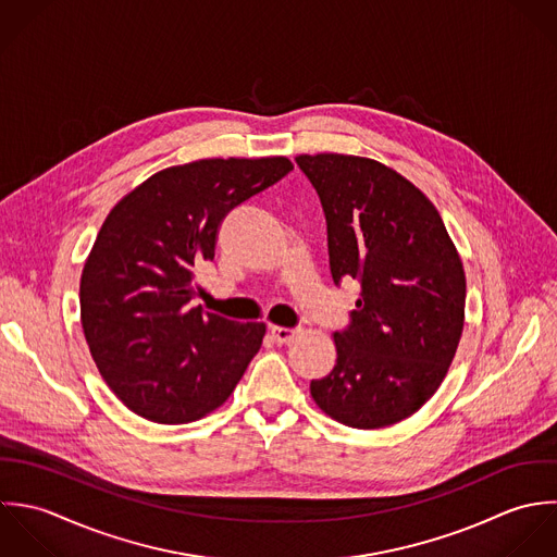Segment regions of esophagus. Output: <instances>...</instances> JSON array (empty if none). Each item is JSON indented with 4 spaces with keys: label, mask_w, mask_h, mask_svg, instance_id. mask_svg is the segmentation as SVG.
Instances as JSON below:
<instances>
[{
    "label": "esophagus",
    "mask_w": 557,
    "mask_h": 557,
    "mask_svg": "<svg viewBox=\"0 0 557 557\" xmlns=\"http://www.w3.org/2000/svg\"><path fill=\"white\" fill-rule=\"evenodd\" d=\"M299 334V330H290V327H271V335L277 344H288L290 339H295V335Z\"/></svg>",
    "instance_id": "esophagus-1"
}]
</instances>
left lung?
<instances>
[{"instance_id": "1", "label": "left lung", "mask_w": 557, "mask_h": 557, "mask_svg": "<svg viewBox=\"0 0 557 557\" xmlns=\"http://www.w3.org/2000/svg\"><path fill=\"white\" fill-rule=\"evenodd\" d=\"M317 189L335 286L361 295L335 332L334 370L310 383L335 422L383 429L442 385L465 323V271L433 202L392 168L350 154H299Z\"/></svg>"}]
</instances>
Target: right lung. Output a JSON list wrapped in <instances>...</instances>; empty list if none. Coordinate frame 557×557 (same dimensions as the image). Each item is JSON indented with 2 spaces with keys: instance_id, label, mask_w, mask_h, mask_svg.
I'll use <instances>...</instances> for the list:
<instances>
[{
  "instance_id": "right-lung-1",
  "label": "right lung",
  "mask_w": 557,
  "mask_h": 557,
  "mask_svg": "<svg viewBox=\"0 0 557 557\" xmlns=\"http://www.w3.org/2000/svg\"><path fill=\"white\" fill-rule=\"evenodd\" d=\"M286 157L202 159L157 172L124 196L79 284L82 327L113 394L157 424L215 411L262 346L264 323L191 308L223 218L282 181Z\"/></svg>"
}]
</instances>
